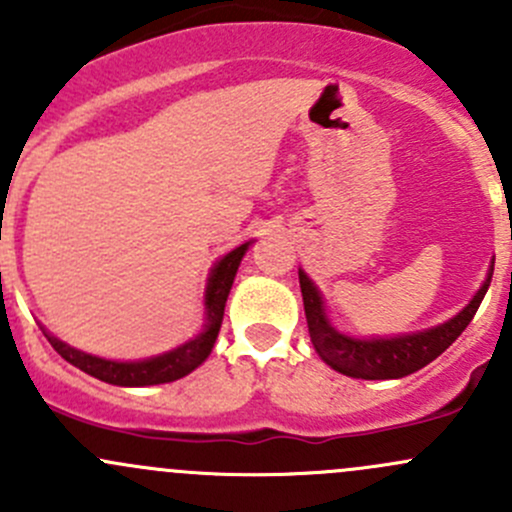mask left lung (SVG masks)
<instances>
[{"label": "left lung", "instance_id": "1", "mask_svg": "<svg viewBox=\"0 0 512 512\" xmlns=\"http://www.w3.org/2000/svg\"><path fill=\"white\" fill-rule=\"evenodd\" d=\"M493 265L495 257L490 260L483 285L456 317L446 319L436 327L421 329V332L394 334V337H352V334H344L332 327L322 292L314 285L312 277L299 267V287H302L304 314H307L314 352L322 356L324 364H329L339 374L352 376V379H401V376L414 374L446 352L461 337L463 329L471 324L473 314L478 312L490 287Z\"/></svg>", "mask_w": 512, "mask_h": 512}]
</instances>
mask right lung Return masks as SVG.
<instances>
[{
	"label": "right lung",
	"instance_id": "add662e5",
	"mask_svg": "<svg viewBox=\"0 0 512 512\" xmlns=\"http://www.w3.org/2000/svg\"><path fill=\"white\" fill-rule=\"evenodd\" d=\"M255 240H247L242 245H237L235 250H230L227 255L220 257L213 267H210L208 285H205V324L200 329V334H195L188 342L178 344L170 352H163L158 356H148V359L138 361H116V359H103V356L81 352V349L71 347V344L61 342L59 337L49 334L44 329V337L49 339L51 347L64 356L69 364H74L76 369L86 371L94 379L106 381L113 386H156V384H170V381H178L183 376H188L190 371L198 369L210 352L215 347V339H218L220 324H223L225 314V302L227 294H230L232 282H235L237 267H240L242 257L250 250V245Z\"/></svg>",
	"mask_w": 512,
	"mask_h": 512
}]
</instances>
